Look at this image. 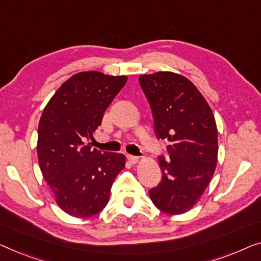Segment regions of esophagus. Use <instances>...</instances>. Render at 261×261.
Wrapping results in <instances>:
<instances>
[{"mask_svg": "<svg viewBox=\"0 0 261 261\" xmlns=\"http://www.w3.org/2000/svg\"><path fill=\"white\" fill-rule=\"evenodd\" d=\"M127 160L130 161V162L132 163V164H136L138 162V157L137 156H132V155H127Z\"/></svg>", "mask_w": 261, "mask_h": 261, "instance_id": "1", "label": "esophagus"}]
</instances>
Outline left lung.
I'll use <instances>...</instances> for the list:
<instances>
[{
	"mask_svg": "<svg viewBox=\"0 0 261 261\" xmlns=\"http://www.w3.org/2000/svg\"><path fill=\"white\" fill-rule=\"evenodd\" d=\"M157 138L168 139L169 159L159 157L162 181L149 190L160 211L188 212L204 193L218 161L214 115L195 85L181 74L157 72L139 76Z\"/></svg>",
	"mask_w": 261,
	"mask_h": 261,
	"instance_id": "1",
	"label": "left lung"
}]
</instances>
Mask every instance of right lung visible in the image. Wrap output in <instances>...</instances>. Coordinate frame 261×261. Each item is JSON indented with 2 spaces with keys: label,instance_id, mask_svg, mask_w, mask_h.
Returning a JSON list of instances; mask_svg holds the SVG:
<instances>
[{
  "label": "right lung",
  "instance_id": "obj_1",
  "mask_svg": "<svg viewBox=\"0 0 261 261\" xmlns=\"http://www.w3.org/2000/svg\"><path fill=\"white\" fill-rule=\"evenodd\" d=\"M127 76L80 72L62 84L43 110L38 129V159L59 207L91 218L108 204L125 156L92 149L89 141Z\"/></svg>",
  "mask_w": 261,
  "mask_h": 261
}]
</instances>
